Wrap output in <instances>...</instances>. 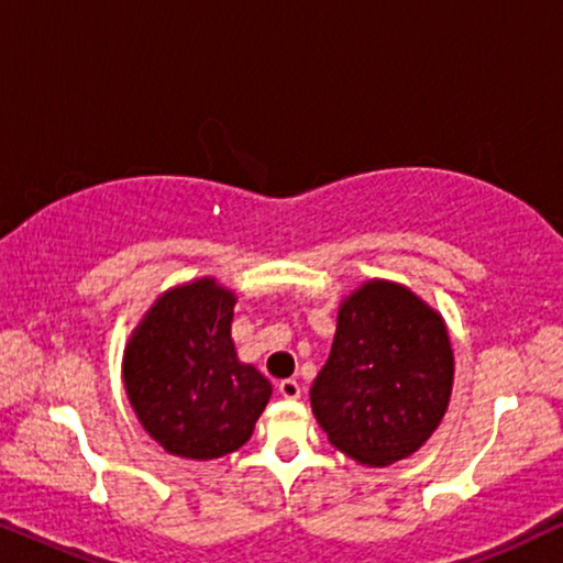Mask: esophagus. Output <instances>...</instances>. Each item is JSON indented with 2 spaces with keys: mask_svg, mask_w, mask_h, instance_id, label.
<instances>
[{
  "mask_svg": "<svg viewBox=\"0 0 563 563\" xmlns=\"http://www.w3.org/2000/svg\"><path fill=\"white\" fill-rule=\"evenodd\" d=\"M279 395L284 399H299L302 397V387H299L297 379H284L279 382Z\"/></svg>",
  "mask_w": 563,
  "mask_h": 563,
  "instance_id": "34e87169",
  "label": "esophagus"
}]
</instances>
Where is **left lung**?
Segmentation results:
<instances>
[{"instance_id":"8db88e82","label":"left lung","mask_w":563,"mask_h":563,"mask_svg":"<svg viewBox=\"0 0 563 563\" xmlns=\"http://www.w3.org/2000/svg\"><path fill=\"white\" fill-rule=\"evenodd\" d=\"M453 389L443 314L405 284L368 279L338 307L333 349L310 405L328 441L364 466H389L422 449Z\"/></svg>"}]
</instances>
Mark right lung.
<instances>
[{"label": "right lung", "mask_w": 563, "mask_h": 563, "mask_svg": "<svg viewBox=\"0 0 563 563\" xmlns=\"http://www.w3.org/2000/svg\"><path fill=\"white\" fill-rule=\"evenodd\" d=\"M235 291L214 276L176 284L148 307L122 356L135 418L166 453L210 461L253 435L272 382L238 358Z\"/></svg>", "instance_id": "obj_1"}]
</instances>
